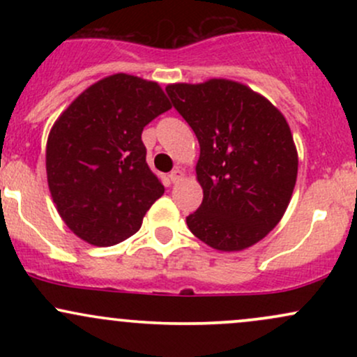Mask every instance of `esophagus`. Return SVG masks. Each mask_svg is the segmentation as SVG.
<instances>
[{"instance_id":"obj_1","label":"esophagus","mask_w":357,"mask_h":357,"mask_svg":"<svg viewBox=\"0 0 357 357\" xmlns=\"http://www.w3.org/2000/svg\"><path fill=\"white\" fill-rule=\"evenodd\" d=\"M169 178H171V181H173V183H179L184 178V173L181 169H178V167H176V169L171 171Z\"/></svg>"}]
</instances>
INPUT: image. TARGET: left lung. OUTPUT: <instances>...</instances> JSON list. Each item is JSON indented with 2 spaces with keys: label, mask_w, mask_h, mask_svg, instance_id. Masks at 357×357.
<instances>
[{
  "label": "left lung",
  "mask_w": 357,
  "mask_h": 357,
  "mask_svg": "<svg viewBox=\"0 0 357 357\" xmlns=\"http://www.w3.org/2000/svg\"><path fill=\"white\" fill-rule=\"evenodd\" d=\"M166 92L199 142L203 203L188 228L220 252L252 247L277 227L296 188L298 155L284 114L235 80L169 84Z\"/></svg>",
  "instance_id": "left-lung-1"
}]
</instances>
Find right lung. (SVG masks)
Returning a JSON list of instances; mask_svg holds the SVG:
<instances>
[{"instance_id":"1","label":"right lung","mask_w":357,"mask_h":357,"mask_svg":"<svg viewBox=\"0 0 357 357\" xmlns=\"http://www.w3.org/2000/svg\"><path fill=\"white\" fill-rule=\"evenodd\" d=\"M171 109L158 82L114 73L77 97L47 141L56 211L79 238L112 247L132 236L165 186L146 162L142 129Z\"/></svg>"}]
</instances>
